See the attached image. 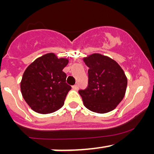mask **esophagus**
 Listing matches in <instances>:
<instances>
[{
    "mask_svg": "<svg viewBox=\"0 0 154 154\" xmlns=\"http://www.w3.org/2000/svg\"><path fill=\"white\" fill-rule=\"evenodd\" d=\"M72 88L74 90H77L78 89V85H74V86H72Z\"/></svg>",
    "mask_w": 154,
    "mask_h": 154,
    "instance_id": "obj_1",
    "label": "esophagus"
}]
</instances>
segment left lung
<instances>
[{
  "instance_id": "left-lung-1",
  "label": "left lung",
  "mask_w": 154,
  "mask_h": 154,
  "mask_svg": "<svg viewBox=\"0 0 154 154\" xmlns=\"http://www.w3.org/2000/svg\"><path fill=\"white\" fill-rule=\"evenodd\" d=\"M89 68L88 86L79 90L84 106L91 111L106 113L114 109L123 100L127 79L115 60L100 54L83 59Z\"/></svg>"
}]
</instances>
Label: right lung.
<instances>
[{"label":"right lung","instance_id":"obj_1","mask_svg":"<svg viewBox=\"0 0 154 154\" xmlns=\"http://www.w3.org/2000/svg\"><path fill=\"white\" fill-rule=\"evenodd\" d=\"M68 63L67 59H58L50 53L38 57L27 68L21 82V91L32 110L48 114L63 106L71 88L63 71Z\"/></svg>","mask_w":154,"mask_h":154}]
</instances>
